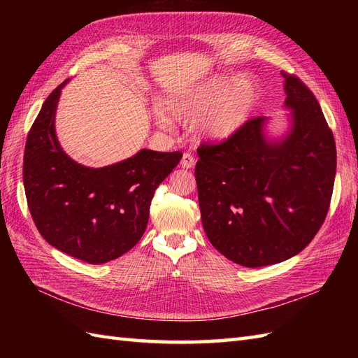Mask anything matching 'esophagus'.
I'll use <instances>...</instances> for the list:
<instances>
[{
	"label": "esophagus",
	"instance_id": "obj_1",
	"mask_svg": "<svg viewBox=\"0 0 358 358\" xmlns=\"http://www.w3.org/2000/svg\"><path fill=\"white\" fill-rule=\"evenodd\" d=\"M194 164H196V159H194V157L191 154H183L182 159H180V166L182 169H192Z\"/></svg>",
	"mask_w": 358,
	"mask_h": 358
}]
</instances>
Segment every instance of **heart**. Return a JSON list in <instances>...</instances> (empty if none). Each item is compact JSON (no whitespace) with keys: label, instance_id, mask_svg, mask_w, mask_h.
<instances>
[{"label":"heart","instance_id":"obj_1","mask_svg":"<svg viewBox=\"0 0 358 358\" xmlns=\"http://www.w3.org/2000/svg\"><path fill=\"white\" fill-rule=\"evenodd\" d=\"M262 88L248 74L231 80L229 74H216L178 94L166 96L159 103L157 115L159 127H169L170 121L192 124L200 138L208 142H224L234 137L254 117Z\"/></svg>","mask_w":358,"mask_h":358}]
</instances>
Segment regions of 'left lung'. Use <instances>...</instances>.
I'll use <instances>...</instances> for the list:
<instances>
[{
	"mask_svg": "<svg viewBox=\"0 0 358 358\" xmlns=\"http://www.w3.org/2000/svg\"><path fill=\"white\" fill-rule=\"evenodd\" d=\"M289 110L280 136L255 117L221 145L199 148L203 229L216 251L245 267L297 255L317 234L336 176L334 137L313 94L282 71Z\"/></svg>",
	"mask_w": 358,
	"mask_h": 358,
	"instance_id": "8db88e82",
	"label": "left lung"
}]
</instances>
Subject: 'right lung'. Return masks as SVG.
Here are the masks:
<instances>
[{
    "mask_svg": "<svg viewBox=\"0 0 358 358\" xmlns=\"http://www.w3.org/2000/svg\"><path fill=\"white\" fill-rule=\"evenodd\" d=\"M67 83L48 96L29 129L24 155L27 201L48 243L82 262L103 264L142 239L154 192L182 154L140 149L100 169L76 162L64 152L55 131L57 107Z\"/></svg>",
    "mask_w": 358,
    "mask_h": 358,
    "instance_id": "obj_1",
    "label": "right lung"
}]
</instances>
